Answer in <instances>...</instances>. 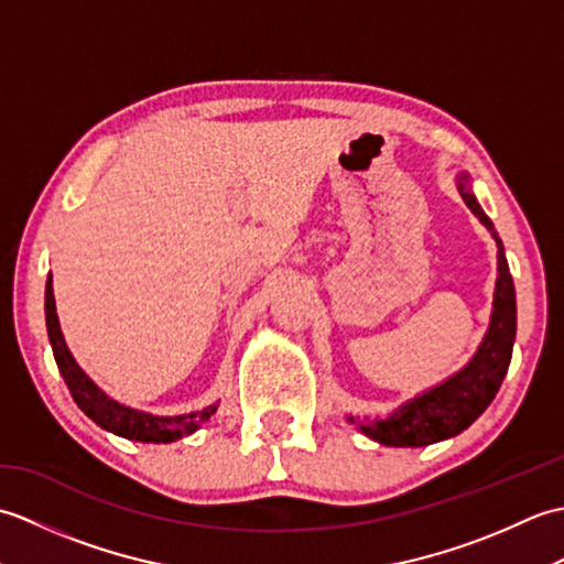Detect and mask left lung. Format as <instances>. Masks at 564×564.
I'll use <instances>...</instances> for the list:
<instances>
[{
	"label": "left lung",
	"instance_id": "1",
	"mask_svg": "<svg viewBox=\"0 0 564 564\" xmlns=\"http://www.w3.org/2000/svg\"><path fill=\"white\" fill-rule=\"evenodd\" d=\"M458 191L465 206L480 218V223L492 232L497 242V285L492 319H489V329L480 349H477L470 364L460 368L458 373L438 382L436 388L416 394L414 400L404 402L388 419L349 416V422L356 424L361 434L382 443V446L419 448L460 434L495 400L511 364L513 339H517V293H513L505 247H501V239L492 220L487 218L480 203L473 196L470 178H467L465 172L458 176Z\"/></svg>",
	"mask_w": 564,
	"mask_h": 564
}]
</instances>
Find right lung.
<instances>
[{
    "label": "right lung",
    "instance_id": "1",
    "mask_svg": "<svg viewBox=\"0 0 564 564\" xmlns=\"http://www.w3.org/2000/svg\"><path fill=\"white\" fill-rule=\"evenodd\" d=\"M45 325H47V337H51L55 364L59 368V376H63L67 382L69 394L75 398L79 410L87 414L94 424L111 431L116 436L142 441V443H172L176 438L194 434V431L200 424H206L215 414V410H218V404H210L206 410L191 412V414L154 416L148 412L130 410V406L111 400L101 388L94 386V380L84 373L67 349L63 332H59L57 313H55L51 275H47V283H45Z\"/></svg>",
    "mask_w": 564,
    "mask_h": 564
}]
</instances>
